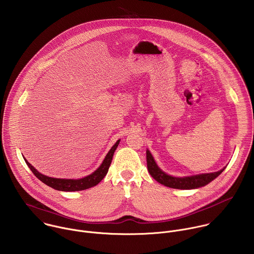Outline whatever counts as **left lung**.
<instances>
[{
  "label": "left lung",
  "instance_id": "8db88e82",
  "mask_svg": "<svg viewBox=\"0 0 254 254\" xmlns=\"http://www.w3.org/2000/svg\"><path fill=\"white\" fill-rule=\"evenodd\" d=\"M147 167L150 174L154 179H156L158 182H160L165 186L175 188V189H194V188L205 186L209 182L214 180L216 177H218L225 169L224 168L217 172L202 173V174L186 176V177H174L167 174L157 166L153 156L148 150H147Z\"/></svg>",
  "mask_w": 254,
  "mask_h": 254
}]
</instances>
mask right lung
I'll use <instances>...</instances> for the list:
<instances>
[{"mask_svg":"<svg viewBox=\"0 0 254 254\" xmlns=\"http://www.w3.org/2000/svg\"><path fill=\"white\" fill-rule=\"evenodd\" d=\"M119 142H120V140H118L113 145V147L110 149V151L108 152V154L106 155L105 159L103 160L101 166L98 169H96L94 172H92L91 174L85 176L84 178H80V179H61V178L49 177V176H46V175L38 172L26 160H24V161H25L26 165L28 166V168L33 172V174L39 180H41L43 183H45L46 185H48L56 190H60V191H80V190H85V189H88L92 186H95L103 179V177L106 175L108 169L110 167L113 154H114L116 148L118 147Z\"/></svg>","mask_w":254,"mask_h":254,"instance_id":"right-lung-1","label":"right lung"}]
</instances>
